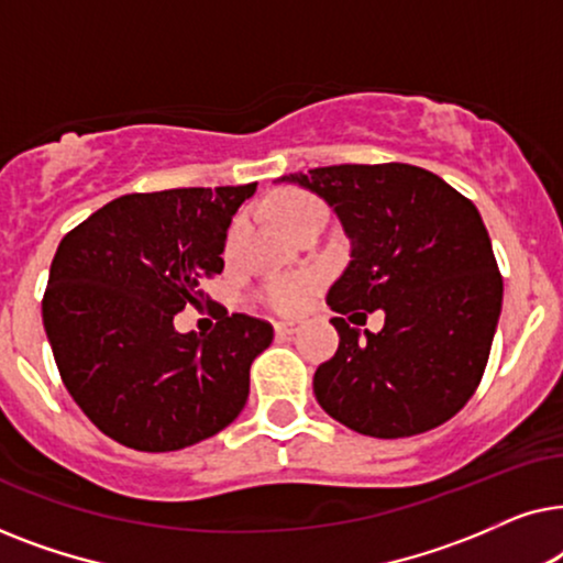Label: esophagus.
I'll return each instance as SVG.
<instances>
[{
	"label": "esophagus",
	"mask_w": 563,
	"mask_h": 563,
	"mask_svg": "<svg viewBox=\"0 0 563 563\" xmlns=\"http://www.w3.org/2000/svg\"><path fill=\"white\" fill-rule=\"evenodd\" d=\"M299 328H302V320H279V322H274V330L279 335H295Z\"/></svg>",
	"instance_id": "34e87169"
}]
</instances>
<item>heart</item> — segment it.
I'll return each mask as SVG.
<instances>
[{
	"mask_svg": "<svg viewBox=\"0 0 563 563\" xmlns=\"http://www.w3.org/2000/svg\"><path fill=\"white\" fill-rule=\"evenodd\" d=\"M314 210H322V205L310 195H302V191H284V195H276L272 202L274 220L279 222L284 233H289V230L295 228L305 214H310ZM314 284H318L314 276H287V279H276L268 284L264 297L274 310L297 312L302 310L307 297L312 295Z\"/></svg>",
	"mask_w": 563,
	"mask_h": 563,
	"instance_id": "obj_1",
	"label": "heart"
}]
</instances>
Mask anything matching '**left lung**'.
Returning <instances> with one entry per match:
<instances>
[{
	"label": "left lung",
	"mask_w": 563,
	"mask_h": 563,
	"mask_svg": "<svg viewBox=\"0 0 563 563\" xmlns=\"http://www.w3.org/2000/svg\"><path fill=\"white\" fill-rule=\"evenodd\" d=\"M325 199L351 241L328 291L338 314L385 310L360 338L333 318L335 356L314 397L372 438H407L451 420L479 387L503 310V276L482 214L441 176L410 164H341L282 176Z\"/></svg>",
	"instance_id": "left-lung-1"
}]
</instances>
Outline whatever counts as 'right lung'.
Returning <instances> with one entry per match:
<instances>
[{"instance_id":"add662e5","label":"right lung","mask_w":563,"mask_h":563,"mask_svg":"<svg viewBox=\"0 0 563 563\" xmlns=\"http://www.w3.org/2000/svg\"><path fill=\"white\" fill-rule=\"evenodd\" d=\"M256 184L125 195L60 241L43 325L68 395L128 449L164 453L228 428L274 328L222 312L212 333H179L202 276L220 274L228 228Z\"/></svg>"}]
</instances>
